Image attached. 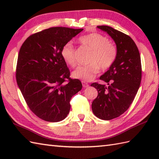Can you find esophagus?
Listing matches in <instances>:
<instances>
[{
	"label": "esophagus",
	"instance_id": "obj_1",
	"mask_svg": "<svg viewBox=\"0 0 159 159\" xmlns=\"http://www.w3.org/2000/svg\"><path fill=\"white\" fill-rule=\"evenodd\" d=\"M82 84H83V87H84V88H87V87H89V84L87 83L86 82L82 81Z\"/></svg>",
	"mask_w": 159,
	"mask_h": 159
}]
</instances>
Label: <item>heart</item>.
Masks as SVG:
<instances>
[{
	"mask_svg": "<svg viewBox=\"0 0 159 159\" xmlns=\"http://www.w3.org/2000/svg\"><path fill=\"white\" fill-rule=\"evenodd\" d=\"M79 42L91 51L88 58L89 65L79 66L72 72V76L84 82L92 80L100 72L109 70L116 61L117 47L109 42L107 37L98 33H92L80 37ZM62 58L67 65L74 67L76 61L75 48L72 42H67L61 50Z\"/></svg>",
	"mask_w": 159,
	"mask_h": 159,
	"instance_id": "obj_1",
	"label": "heart"
}]
</instances>
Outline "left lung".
Returning a JSON list of instances; mask_svg holds the SVG:
<instances>
[{"instance_id": "left-lung-1", "label": "left lung", "mask_w": 159, "mask_h": 159, "mask_svg": "<svg viewBox=\"0 0 159 159\" xmlns=\"http://www.w3.org/2000/svg\"><path fill=\"white\" fill-rule=\"evenodd\" d=\"M116 42L117 56L109 70L100 77L107 86L92 83L98 96L93 101V114L104 120L120 116L133 102L141 80V63L139 50L130 36L109 26H98Z\"/></svg>"}]
</instances>
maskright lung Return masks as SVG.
I'll return each mask as SVG.
<instances>
[{"mask_svg": "<svg viewBox=\"0 0 159 159\" xmlns=\"http://www.w3.org/2000/svg\"><path fill=\"white\" fill-rule=\"evenodd\" d=\"M83 30L47 29L30 35L20 49L16 81L29 108L40 119L50 122L65 119L71 98L82 89L79 79L70 77L61 50Z\"/></svg>", "mask_w": 159, "mask_h": 159, "instance_id": "obj_1", "label": "right lung"}]
</instances>
